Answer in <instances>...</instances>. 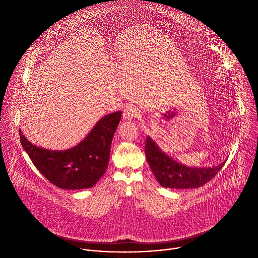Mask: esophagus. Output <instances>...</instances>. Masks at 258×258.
I'll use <instances>...</instances> for the list:
<instances>
[{"instance_id":"esophagus-1","label":"esophagus","mask_w":258,"mask_h":258,"mask_svg":"<svg viewBox=\"0 0 258 258\" xmlns=\"http://www.w3.org/2000/svg\"><path fill=\"white\" fill-rule=\"evenodd\" d=\"M138 115H139L138 109L136 107H134V106H131V105H128V106H126L124 108L123 113H122V117L125 120H132L135 117H137Z\"/></svg>"}]
</instances>
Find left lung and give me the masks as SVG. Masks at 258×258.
<instances>
[{"mask_svg":"<svg viewBox=\"0 0 258 258\" xmlns=\"http://www.w3.org/2000/svg\"><path fill=\"white\" fill-rule=\"evenodd\" d=\"M145 153L149 166L164 188L170 189H194L203 186L209 181L219 170L225 162L214 167H189L183 165L167 154H165L151 137L146 138Z\"/></svg>","mask_w":258,"mask_h":258,"instance_id":"1","label":"left lung"}]
</instances>
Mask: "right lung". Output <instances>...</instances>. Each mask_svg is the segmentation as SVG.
Wrapping results in <instances>:
<instances>
[{
	"label": "right lung",
	"instance_id": "obj_1",
	"mask_svg": "<svg viewBox=\"0 0 258 258\" xmlns=\"http://www.w3.org/2000/svg\"><path fill=\"white\" fill-rule=\"evenodd\" d=\"M121 111L102 117L78 145L66 150H49L30 143L19 130L20 142L33 165L53 185L65 190L88 189L105 173L110 147Z\"/></svg>",
	"mask_w": 258,
	"mask_h": 258
}]
</instances>
